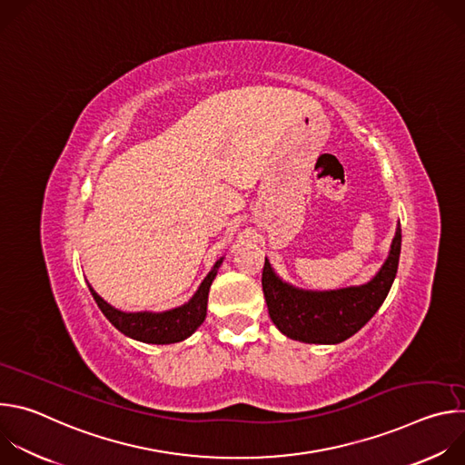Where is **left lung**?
I'll list each match as a JSON object with an SVG mask.
<instances>
[{"mask_svg":"<svg viewBox=\"0 0 465 465\" xmlns=\"http://www.w3.org/2000/svg\"><path fill=\"white\" fill-rule=\"evenodd\" d=\"M401 253V226L377 276L361 287L339 291H300L283 283L264 259L261 274L269 314L282 333L307 344H339L353 337L379 311L397 274Z\"/></svg>","mask_w":465,"mask_h":465,"instance_id":"left-lung-1","label":"left lung"}]
</instances>
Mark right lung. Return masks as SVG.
<instances>
[{
    "mask_svg": "<svg viewBox=\"0 0 465 465\" xmlns=\"http://www.w3.org/2000/svg\"><path fill=\"white\" fill-rule=\"evenodd\" d=\"M221 261L215 262L213 271L204 278L196 294L182 307L165 312H123L108 305L90 285V292L97 302L103 314L112 322L115 329L130 339H136L147 344H174L194 333V329L206 318L210 287L217 276Z\"/></svg>",
    "mask_w": 465,
    "mask_h": 465,
    "instance_id": "1",
    "label": "right lung"
}]
</instances>
